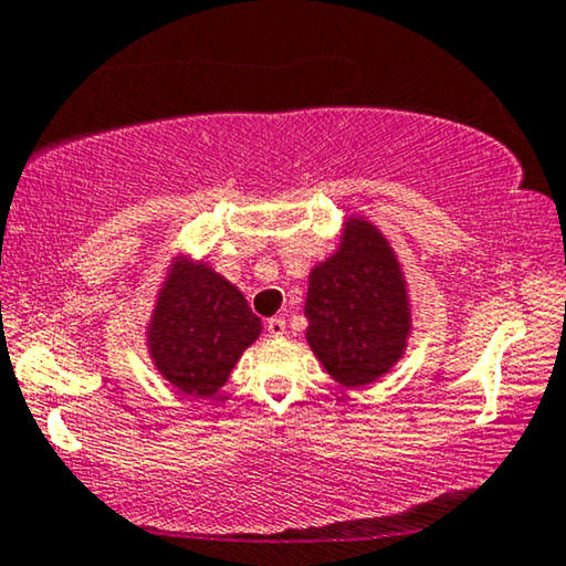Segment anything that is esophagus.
Listing matches in <instances>:
<instances>
[{
  "instance_id": "1",
  "label": "esophagus",
  "mask_w": 566,
  "mask_h": 566,
  "mask_svg": "<svg viewBox=\"0 0 566 566\" xmlns=\"http://www.w3.org/2000/svg\"><path fill=\"white\" fill-rule=\"evenodd\" d=\"M268 335L270 337H283L285 335V319H283V316H273V319L268 322Z\"/></svg>"
}]
</instances>
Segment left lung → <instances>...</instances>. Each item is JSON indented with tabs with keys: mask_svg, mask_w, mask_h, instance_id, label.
I'll return each mask as SVG.
<instances>
[{
	"mask_svg": "<svg viewBox=\"0 0 566 566\" xmlns=\"http://www.w3.org/2000/svg\"><path fill=\"white\" fill-rule=\"evenodd\" d=\"M306 343L347 389L397 366L412 335L405 270L389 239L363 216L343 221L337 250L308 273Z\"/></svg>",
	"mask_w": 566,
	"mask_h": 566,
	"instance_id": "left-lung-1",
	"label": "left lung"
}]
</instances>
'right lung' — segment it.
Here are the masks:
<instances>
[{
    "label": "right lung",
    "mask_w": 566,
    "mask_h": 566,
    "mask_svg": "<svg viewBox=\"0 0 566 566\" xmlns=\"http://www.w3.org/2000/svg\"><path fill=\"white\" fill-rule=\"evenodd\" d=\"M260 332V316L237 285L203 260L172 254L146 327L161 378L190 397H213Z\"/></svg>",
    "instance_id": "add662e5"
}]
</instances>
